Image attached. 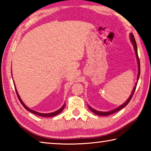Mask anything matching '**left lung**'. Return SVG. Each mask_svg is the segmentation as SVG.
<instances>
[{"instance_id":"left-lung-1","label":"left lung","mask_w":151,"mask_h":151,"mask_svg":"<svg viewBox=\"0 0 151 151\" xmlns=\"http://www.w3.org/2000/svg\"><path fill=\"white\" fill-rule=\"evenodd\" d=\"M130 39H131V41L132 42V45H133V47H134V52H135V55H136V57H137V63H138V76H137V81H139V76H140V61H139V56H138V52H137V43H136V40L134 39V35H132V33H131L130 34ZM137 82L135 84V86H134L133 88V90H132L131 94L130 95L129 98L127 99V101L125 102L124 103H123L122 104H121V106H119V107H117V108L114 109L113 110H112V111H107V112H103V111H96V110H94V109L92 108L91 106H90L88 104V106L89 109L91 110V111L94 112V114H97V115H99V116H108L110 115V114H113L114 112H116L117 111H120V110H121L122 109H123L125 106H127L128 103H129L130 101H131V99H132V95L134 94V93L135 91V89H136L137 87Z\"/></svg>"}]
</instances>
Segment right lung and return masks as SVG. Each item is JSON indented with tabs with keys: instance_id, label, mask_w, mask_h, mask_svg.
Instances as JSON below:
<instances>
[{
	"instance_id": "right-lung-1",
	"label": "right lung",
	"mask_w": 151,
	"mask_h": 151,
	"mask_svg": "<svg viewBox=\"0 0 151 151\" xmlns=\"http://www.w3.org/2000/svg\"><path fill=\"white\" fill-rule=\"evenodd\" d=\"M14 85L15 86V85ZM15 90H16V93H17V94L18 98H19L20 102V103H21V104H22V106H23L24 107L25 109H27V111H29V112H32L33 114H37V115H39V116H43V117H51V116H56V115H57V114H59L60 112H62V111H63V109H65V104H63V106L61 107L60 109H59L58 110H57V111H56L53 112H50V113H41V112H37V111H35L34 110H32V109H29V108H28V107H27L26 105H25L23 102H22V101L21 100V99H20L19 94V93H18V92H17V88H15Z\"/></svg>"
}]
</instances>
